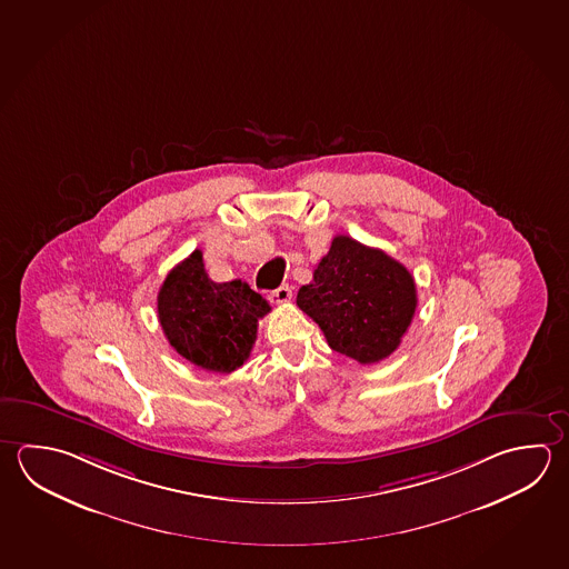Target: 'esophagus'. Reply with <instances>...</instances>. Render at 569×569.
<instances>
[{"label": "esophagus", "mask_w": 569, "mask_h": 569, "mask_svg": "<svg viewBox=\"0 0 569 569\" xmlns=\"http://www.w3.org/2000/svg\"><path fill=\"white\" fill-rule=\"evenodd\" d=\"M270 300L274 302V305H282V302H289L292 299V290H290L289 284H282L279 289L272 290L270 292Z\"/></svg>", "instance_id": "obj_1"}]
</instances>
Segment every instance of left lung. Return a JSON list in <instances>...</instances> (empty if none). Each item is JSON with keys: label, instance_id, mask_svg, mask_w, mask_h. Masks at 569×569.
<instances>
[{"label": "left lung", "instance_id": "8db88e82", "mask_svg": "<svg viewBox=\"0 0 569 569\" xmlns=\"http://www.w3.org/2000/svg\"><path fill=\"white\" fill-rule=\"evenodd\" d=\"M297 305L321 327L332 351L372 365L401 345L417 309V287L387 252L339 234L312 282L300 287Z\"/></svg>", "mask_w": 569, "mask_h": 569}]
</instances>
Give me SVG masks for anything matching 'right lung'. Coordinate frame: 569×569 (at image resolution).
<instances>
[{
	"mask_svg": "<svg viewBox=\"0 0 569 569\" xmlns=\"http://www.w3.org/2000/svg\"><path fill=\"white\" fill-rule=\"evenodd\" d=\"M270 307L242 280L214 282L202 252L168 272L158 292V321L174 351L204 371L242 367L257 341L259 319Z\"/></svg>",
	"mask_w": 569,
	"mask_h": 569,
	"instance_id": "1",
	"label": "right lung"
}]
</instances>
